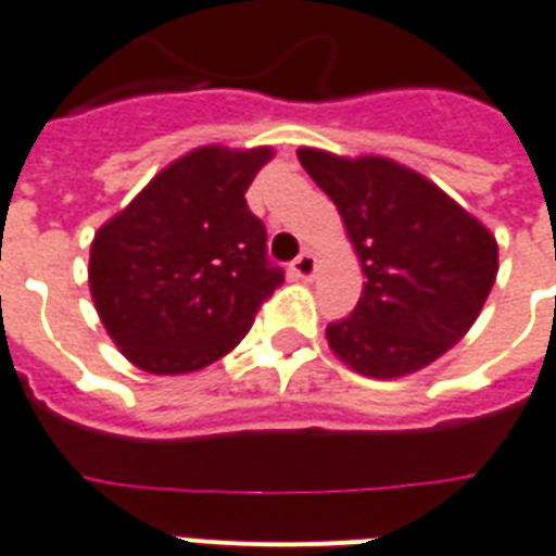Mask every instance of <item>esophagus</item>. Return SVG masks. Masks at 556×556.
I'll return each mask as SVG.
<instances>
[{"label": "esophagus", "instance_id": "1", "mask_svg": "<svg viewBox=\"0 0 556 556\" xmlns=\"http://www.w3.org/2000/svg\"><path fill=\"white\" fill-rule=\"evenodd\" d=\"M315 270H318V258L312 256V253H300V256L291 262V274L298 279H303V282L315 277Z\"/></svg>", "mask_w": 556, "mask_h": 556}]
</instances>
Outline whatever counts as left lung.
Instances as JSON below:
<instances>
[{
  "label": "left lung",
  "instance_id": "obj_1",
  "mask_svg": "<svg viewBox=\"0 0 556 556\" xmlns=\"http://www.w3.org/2000/svg\"><path fill=\"white\" fill-rule=\"evenodd\" d=\"M298 159L339 208L365 274L356 309L327 327L332 353L377 380L421 371L483 309L497 277L495 236L392 159L312 147H300Z\"/></svg>",
  "mask_w": 556,
  "mask_h": 556
}]
</instances>
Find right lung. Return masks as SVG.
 <instances>
[{"instance_id":"1","label":"right lung","mask_w":556,"mask_h":556,"mask_svg":"<svg viewBox=\"0 0 556 556\" xmlns=\"http://www.w3.org/2000/svg\"><path fill=\"white\" fill-rule=\"evenodd\" d=\"M270 147H200L155 174L90 244V298L111 341L150 374L200 371L236 348L282 286L244 194Z\"/></svg>"}]
</instances>
